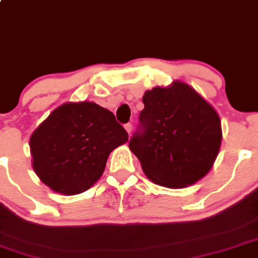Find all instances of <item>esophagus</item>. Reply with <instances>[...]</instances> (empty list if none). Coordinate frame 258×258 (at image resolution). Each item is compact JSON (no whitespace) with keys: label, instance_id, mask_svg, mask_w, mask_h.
<instances>
[{"label":"esophagus","instance_id":"esophagus-1","mask_svg":"<svg viewBox=\"0 0 258 258\" xmlns=\"http://www.w3.org/2000/svg\"><path fill=\"white\" fill-rule=\"evenodd\" d=\"M124 128H126L127 134L131 135V132H132V124L131 123H126V124H124Z\"/></svg>","mask_w":258,"mask_h":258}]
</instances>
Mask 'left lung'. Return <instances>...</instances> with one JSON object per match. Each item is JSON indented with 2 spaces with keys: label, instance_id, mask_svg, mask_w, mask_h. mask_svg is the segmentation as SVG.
Wrapping results in <instances>:
<instances>
[{
  "label": "left lung",
  "instance_id": "1",
  "mask_svg": "<svg viewBox=\"0 0 258 258\" xmlns=\"http://www.w3.org/2000/svg\"><path fill=\"white\" fill-rule=\"evenodd\" d=\"M142 102L145 108L128 147L146 176L172 189L202 179L222 141L221 119L213 107L181 82L147 91Z\"/></svg>",
  "mask_w": 258,
  "mask_h": 258
}]
</instances>
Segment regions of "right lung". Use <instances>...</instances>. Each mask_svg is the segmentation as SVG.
Returning a JSON list of instances; mask_svg holds the SVG:
<instances>
[{"label": "right lung", "mask_w": 258, "mask_h": 258, "mask_svg": "<svg viewBox=\"0 0 258 258\" xmlns=\"http://www.w3.org/2000/svg\"><path fill=\"white\" fill-rule=\"evenodd\" d=\"M127 141L108 109L93 102L62 104L31 135L32 167L50 189L74 196L102 176L112 150Z\"/></svg>", "instance_id": "1"}]
</instances>
